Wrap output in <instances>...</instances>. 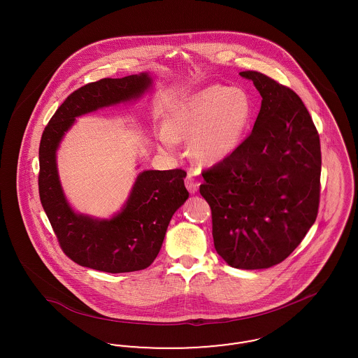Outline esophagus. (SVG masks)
<instances>
[{"label":"esophagus","mask_w":358,"mask_h":358,"mask_svg":"<svg viewBox=\"0 0 358 358\" xmlns=\"http://www.w3.org/2000/svg\"><path fill=\"white\" fill-rule=\"evenodd\" d=\"M200 182L194 178V176L192 173H187V178H185V187L190 193H196L199 190Z\"/></svg>","instance_id":"1"}]
</instances>
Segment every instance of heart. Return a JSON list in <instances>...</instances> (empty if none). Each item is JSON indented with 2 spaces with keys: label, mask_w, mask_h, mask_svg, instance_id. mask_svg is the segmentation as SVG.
Instances as JSON below:
<instances>
[{
  "label": "heart",
  "mask_w": 358,
  "mask_h": 358,
  "mask_svg": "<svg viewBox=\"0 0 358 358\" xmlns=\"http://www.w3.org/2000/svg\"><path fill=\"white\" fill-rule=\"evenodd\" d=\"M251 113L250 98L241 88L212 85L171 111L162 142L173 150L177 139H192V155L200 162L216 164L236 150Z\"/></svg>",
  "instance_id": "1"
}]
</instances>
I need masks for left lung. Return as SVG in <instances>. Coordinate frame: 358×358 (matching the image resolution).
Masks as SVG:
<instances>
[{
    "label": "left lung",
    "instance_id": "obj_1",
    "mask_svg": "<svg viewBox=\"0 0 358 358\" xmlns=\"http://www.w3.org/2000/svg\"><path fill=\"white\" fill-rule=\"evenodd\" d=\"M254 129L234 153L203 171L217 254L235 268L282 263L315 222L321 193L320 134L301 98L257 71Z\"/></svg>",
    "mask_w": 358,
    "mask_h": 358
}]
</instances>
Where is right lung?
Here are the masks:
<instances>
[{
  "label": "right lung",
  "instance_id": "add662e5",
  "mask_svg": "<svg viewBox=\"0 0 358 358\" xmlns=\"http://www.w3.org/2000/svg\"><path fill=\"white\" fill-rule=\"evenodd\" d=\"M152 83L146 73L88 83L56 110L38 148V194L63 252L79 266L103 273L148 268L158 255L174 212L185 203L187 171H145L136 178L123 210L111 220L76 215L66 201L56 169V149L79 115L104 106L126 102Z\"/></svg>",
  "mask_w": 358,
  "mask_h": 358
}]
</instances>
